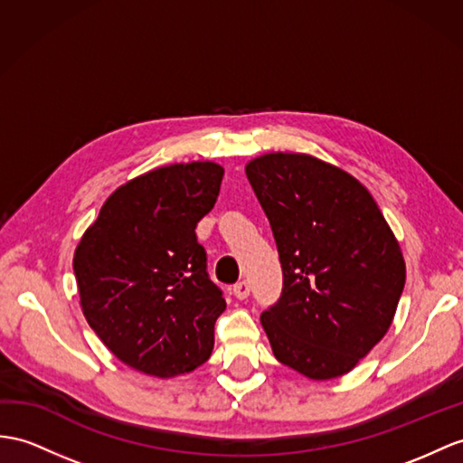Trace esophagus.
Segmentation results:
<instances>
[{"label":"esophagus","mask_w":463,"mask_h":463,"mask_svg":"<svg viewBox=\"0 0 463 463\" xmlns=\"http://www.w3.org/2000/svg\"><path fill=\"white\" fill-rule=\"evenodd\" d=\"M233 297L240 298V300L250 297V283H247V280H240V283H235L233 285Z\"/></svg>","instance_id":"esophagus-1"}]
</instances>
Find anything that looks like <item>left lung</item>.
<instances>
[{
  "label": "left lung",
  "mask_w": 463,
  "mask_h": 463,
  "mask_svg": "<svg viewBox=\"0 0 463 463\" xmlns=\"http://www.w3.org/2000/svg\"><path fill=\"white\" fill-rule=\"evenodd\" d=\"M245 175L283 267V292L261 314L273 354L308 379L340 377L392 322L407 277L399 241L367 188L334 165L269 153Z\"/></svg>",
  "instance_id": "left-lung-1"
}]
</instances>
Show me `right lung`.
Masks as SVG:
<instances>
[{"instance_id":"obj_1","label":"right lung","mask_w":463,"mask_h":463,"mask_svg":"<svg viewBox=\"0 0 463 463\" xmlns=\"http://www.w3.org/2000/svg\"><path fill=\"white\" fill-rule=\"evenodd\" d=\"M223 168H155L119 186L74 253L82 312L119 362L161 379L208 362L225 310L196 225L213 208Z\"/></svg>"}]
</instances>
